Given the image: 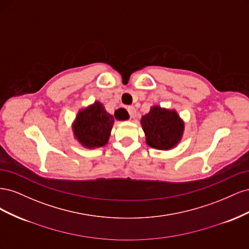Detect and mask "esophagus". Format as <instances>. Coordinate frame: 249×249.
Returning <instances> with one entry per match:
<instances>
[{
    "mask_svg": "<svg viewBox=\"0 0 249 249\" xmlns=\"http://www.w3.org/2000/svg\"><path fill=\"white\" fill-rule=\"evenodd\" d=\"M127 112H129V114H130V116H131V118H135L136 117V109H135L133 106H131V107H127Z\"/></svg>",
    "mask_w": 249,
    "mask_h": 249,
    "instance_id": "esophagus-1",
    "label": "esophagus"
}]
</instances>
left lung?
Here are the masks:
<instances>
[{"instance_id":"1","label":"left lung","mask_w":249,"mask_h":249,"mask_svg":"<svg viewBox=\"0 0 249 249\" xmlns=\"http://www.w3.org/2000/svg\"><path fill=\"white\" fill-rule=\"evenodd\" d=\"M146 143L157 149L167 150L175 147L182 138L184 123L175 110L154 106L141 119Z\"/></svg>"}]
</instances>
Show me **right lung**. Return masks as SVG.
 Returning <instances> with one entry per match:
<instances>
[{
    "label": "right lung",
    "mask_w": 249,
    "mask_h": 249,
    "mask_svg": "<svg viewBox=\"0 0 249 249\" xmlns=\"http://www.w3.org/2000/svg\"><path fill=\"white\" fill-rule=\"evenodd\" d=\"M114 116L105 110L100 102L82 110L73 124L74 137L88 148L104 146L109 140Z\"/></svg>",
    "instance_id": "right-lung-1"
}]
</instances>
